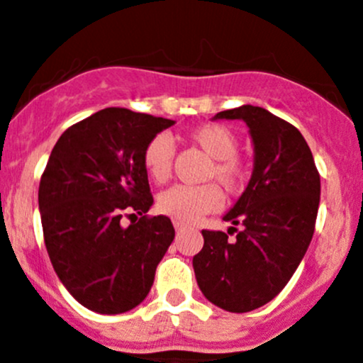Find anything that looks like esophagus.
<instances>
[{
  "label": "esophagus",
  "mask_w": 363,
  "mask_h": 363,
  "mask_svg": "<svg viewBox=\"0 0 363 363\" xmlns=\"http://www.w3.org/2000/svg\"><path fill=\"white\" fill-rule=\"evenodd\" d=\"M174 228L177 229V231H182V229H186V228H188V223L181 222V220H174Z\"/></svg>",
  "instance_id": "obj_1"
}]
</instances>
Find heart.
<instances>
[{"label":"heart","instance_id":"heart-1","mask_svg":"<svg viewBox=\"0 0 363 363\" xmlns=\"http://www.w3.org/2000/svg\"><path fill=\"white\" fill-rule=\"evenodd\" d=\"M189 140L197 143L209 157L208 179H216L223 189L238 193L247 181V166L236 155L240 141L235 132L225 125L204 123L189 132ZM175 148L170 138L159 134L152 138L143 150V166L150 179L162 184L170 179L174 166ZM223 195L215 182L201 186L177 184L159 195L157 206L164 215L181 222H195L206 213H213L222 208Z\"/></svg>","mask_w":363,"mask_h":363}]
</instances>
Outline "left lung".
<instances>
[{
    "instance_id": "1",
    "label": "left lung",
    "mask_w": 363,
    "mask_h": 363,
    "mask_svg": "<svg viewBox=\"0 0 363 363\" xmlns=\"http://www.w3.org/2000/svg\"><path fill=\"white\" fill-rule=\"evenodd\" d=\"M215 120L245 121L254 170L242 197L223 216L237 238L204 229V247L193 256V270L206 299L245 313L272 301L304 258L319 211L320 175L303 134L263 107L242 105Z\"/></svg>"
}]
</instances>
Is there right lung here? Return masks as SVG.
I'll list each match as a JSON object with an SVG mask.
<instances>
[{"label":"right lung","instance_id":"1","mask_svg":"<svg viewBox=\"0 0 363 363\" xmlns=\"http://www.w3.org/2000/svg\"><path fill=\"white\" fill-rule=\"evenodd\" d=\"M174 123L107 107L71 125L53 147L39 184L44 243L59 279L87 310L138 306L174 242L172 220L147 215L154 197L143 166L148 141ZM127 212L140 220L125 228Z\"/></svg>","mask_w":363,"mask_h":363}]
</instances>
